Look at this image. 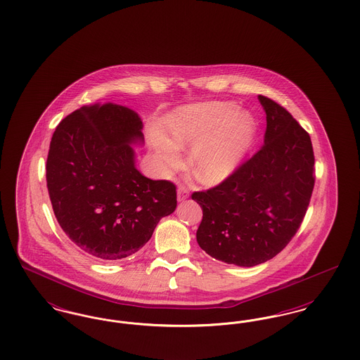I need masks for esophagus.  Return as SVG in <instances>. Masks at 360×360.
<instances>
[{
  "label": "esophagus",
  "instance_id": "1",
  "mask_svg": "<svg viewBox=\"0 0 360 360\" xmlns=\"http://www.w3.org/2000/svg\"><path fill=\"white\" fill-rule=\"evenodd\" d=\"M188 188L184 185H179L178 186V201H185L188 197Z\"/></svg>",
  "mask_w": 360,
  "mask_h": 360
}]
</instances>
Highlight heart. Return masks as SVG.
Returning a JSON list of instances; mask_svg holds the SVG:
<instances>
[{
    "label": "heart",
    "instance_id": "heart-1",
    "mask_svg": "<svg viewBox=\"0 0 360 360\" xmlns=\"http://www.w3.org/2000/svg\"><path fill=\"white\" fill-rule=\"evenodd\" d=\"M166 132H151L165 167L178 169L179 148L191 147L193 176L204 185H216L238 169L251 144L254 124L248 115L236 113L231 103H195L176 109L167 120Z\"/></svg>",
    "mask_w": 360,
    "mask_h": 360
}]
</instances>
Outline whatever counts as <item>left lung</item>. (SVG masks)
Wrapping results in <instances>:
<instances>
[{"mask_svg":"<svg viewBox=\"0 0 360 360\" xmlns=\"http://www.w3.org/2000/svg\"><path fill=\"white\" fill-rule=\"evenodd\" d=\"M264 144L226 179L191 198L202 207L198 245L217 260L252 267L278 255L297 233L314 186L308 132L264 96Z\"/></svg>","mask_w":360,"mask_h":360,"instance_id":"8db88e82","label":"left lung"}]
</instances>
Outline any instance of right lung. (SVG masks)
I'll return each mask as SVG.
<instances>
[{
	"instance_id": "right-lung-1",
	"label": "right lung",
	"mask_w": 360,
	"mask_h": 360,
	"mask_svg": "<svg viewBox=\"0 0 360 360\" xmlns=\"http://www.w3.org/2000/svg\"><path fill=\"white\" fill-rule=\"evenodd\" d=\"M143 122L129 108L82 106L56 127L46 178L55 217L86 255L119 260L137 252L176 207V188L135 166L131 144L143 143Z\"/></svg>"
}]
</instances>
